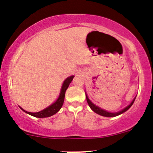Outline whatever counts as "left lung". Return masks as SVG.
Instances as JSON below:
<instances>
[{
	"instance_id": "8db88e82",
	"label": "left lung",
	"mask_w": 153,
	"mask_h": 153,
	"mask_svg": "<svg viewBox=\"0 0 153 153\" xmlns=\"http://www.w3.org/2000/svg\"><path fill=\"white\" fill-rule=\"evenodd\" d=\"M85 93H86V100H87V102H88V104H89L90 108H91L93 111L95 112L96 114H97L102 116V117H117V116H119V115L125 113V111H128V109L131 107L132 105L133 104V102H134L135 99H136V97L133 98V100L131 101V102L129 104V105H128V106H126L125 108H124L122 109V110H120V111L110 112V111H108L105 110V109L99 107V106L97 105H95L94 102H91V100H90L89 97H88L87 93L86 92V91H85Z\"/></svg>"
}]
</instances>
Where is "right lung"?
Segmentation results:
<instances>
[{"mask_svg": "<svg viewBox=\"0 0 153 153\" xmlns=\"http://www.w3.org/2000/svg\"><path fill=\"white\" fill-rule=\"evenodd\" d=\"M74 77H75L74 75H71V76L68 77V78H67L64 80L63 83H62V88H61L59 95L57 99H56V100L54 102H53L51 105H50L49 106H48L47 108L43 109V110L38 112H28L27 111L24 110V109L20 107V106H19V107H20L25 113L28 114H29L30 116H33V117H37V118H45V117H49L54 115L62 108L64 103V97H65V92L66 91H67V88H68L69 85H70V83L72 82Z\"/></svg>", "mask_w": 153, "mask_h": 153, "instance_id": "add662e5", "label": "right lung"}]
</instances>
